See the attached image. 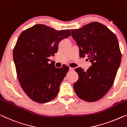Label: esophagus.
Returning <instances> with one entry per match:
<instances>
[{
  "label": "esophagus",
  "instance_id": "1",
  "mask_svg": "<svg viewBox=\"0 0 127 127\" xmlns=\"http://www.w3.org/2000/svg\"><path fill=\"white\" fill-rule=\"evenodd\" d=\"M69 69L70 71H74V68H72V67H69Z\"/></svg>",
  "mask_w": 127,
  "mask_h": 127
}]
</instances>
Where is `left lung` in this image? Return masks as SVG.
<instances>
[{"label": "left lung", "instance_id": "8db88e82", "mask_svg": "<svg viewBox=\"0 0 127 127\" xmlns=\"http://www.w3.org/2000/svg\"><path fill=\"white\" fill-rule=\"evenodd\" d=\"M71 36L79 47L80 57L87 55L92 63L87 71L80 67L75 69L79 79L73 84V90L84 101H97L112 87L120 65L118 40L114 33L99 22L71 30Z\"/></svg>", "mask_w": 127, "mask_h": 127}]
</instances>
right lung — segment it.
Instances as JSON below:
<instances>
[{
  "instance_id": "1",
  "label": "right lung",
  "mask_w": 127,
  "mask_h": 127,
  "mask_svg": "<svg viewBox=\"0 0 127 127\" xmlns=\"http://www.w3.org/2000/svg\"><path fill=\"white\" fill-rule=\"evenodd\" d=\"M71 35L69 30L58 31L36 24L20 33L13 51L20 85L33 101L45 103L58 95L60 86L69 70L56 68L48 58L57 53L62 40Z\"/></svg>"
}]
</instances>
